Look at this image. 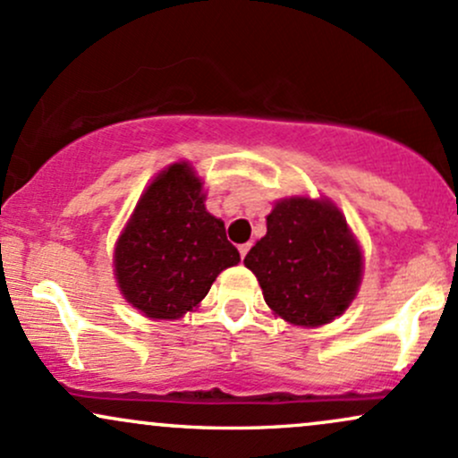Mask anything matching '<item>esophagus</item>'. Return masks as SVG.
Listing matches in <instances>:
<instances>
[{
  "label": "esophagus",
  "mask_w": 458,
  "mask_h": 458,
  "mask_svg": "<svg viewBox=\"0 0 458 458\" xmlns=\"http://www.w3.org/2000/svg\"><path fill=\"white\" fill-rule=\"evenodd\" d=\"M250 247H251V243H243V245H239V254H241V259H245L247 251H250Z\"/></svg>",
  "instance_id": "34e87169"
}]
</instances>
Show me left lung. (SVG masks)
Wrapping results in <instances>:
<instances>
[{"mask_svg": "<svg viewBox=\"0 0 458 458\" xmlns=\"http://www.w3.org/2000/svg\"><path fill=\"white\" fill-rule=\"evenodd\" d=\"M277 317L318 327L349 308L361 282V251L329 199L284 198L267 215V234L245 256Z\"/></svg>", "mask_w": 458, "mask_h": 458, "instance_id": "1", "label": "left lung"}]
</instances>
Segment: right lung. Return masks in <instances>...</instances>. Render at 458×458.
Masks as SVG:
<instances>
[{
	"instance_id": "1",
	"label": "right lung",
	"mask_w": 458,
	"mask_h": 458,
	"mask_svg": "<svg viewBox=\"0 0 458 458\" xmlns=\"http://www.w3.org/2000/svg\"><path fill=\"white\" fill-rule=\"evenodd\" d=\"M239 260L224 222L204 207L202 181L187 161L150 182L114 251L124 299L155 320L181 318L196 308L215 277Z\"/></svg>"
}]
</instances>
